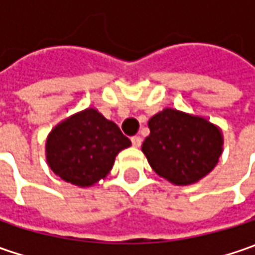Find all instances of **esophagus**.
Wrapping results in <instances>:
<instances>
[{
  "label": "esophagus",
  "mask_w": 255,
  "mask_h": 255,
  "mask_svg": "<svg viewBox=\"0 0 255 255\" xmlns=\"http://www.w3.org/2000/svg\"><path fill=\"white\" fill-rule=\"evenodd\" d=\"M130 140H132V144L134 147H139V146L142 144V137H140V136H132Z\"/></svg>",
  "instance_id": "obj_1"
}]
</instances>
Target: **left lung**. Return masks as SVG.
I'll list each match as a JSON object with an SVG mask.
<instances>
[{
	"label": "left lung",
	"mask_w": 255,
	"mask_h": 255,
	"mask_svg": "<svg viewBox=\"0 0 255 255\" xmlns=\"http://www.w3.org/2000/svg\"><path fill=\"white\" fill-rule=\"evenodd\" d=\"M150 134L142 144L152 169L174 184H191L219 162L223 139L209 121L164 109L149 121Z\"/></svg>",
	"instance_id": "8db88e82"
}]
</instances>
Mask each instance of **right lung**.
Listing matches in <instances>:
<instances>
[{
    "label": "right lung",
    "instance_id": "1",
    "mask_svg": "<svg viewBox=\"0 0 255 255\" xmlns=\"http://www.w3.org/2000/svg\"><path fill=\"white\" fill-rule=\"evenodd\" d=\"M130 140L116 123L95 109H86L59 123L46 142L49 167L62 180L75 186H92L103 179L116 154Z\"/></svg>",
    "mask_w": 255,
    "mask_h": 255
}]
</instances>
